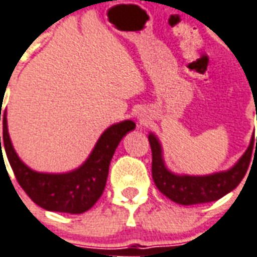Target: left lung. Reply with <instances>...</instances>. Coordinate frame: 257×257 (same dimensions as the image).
Instances as JSON below:
<instances>
[{
	"label": "left lung",
	"instance_id": "left-lung-1",
	"mask_svg": "<svg viewBox=\"0 0 257 257\" xmlns=\"http://www.w3.org/2000/svg\"><path fill=\"white\" fill-rule=\"evenodd\" d=\"M149 143L152 147V156H153L152 175H153L154 184L159 188V191L163 195H166L168 199H171L172 202L185 206L214 202L235 189L246 174L253 149L254 152L257 150L256 138V146H254V139H252L245 154L228 171L217 172L206 177H189V175L181 177V175H174L166 168L161 157V147L154 135H149Z\"/></svg>",
	"mask_w": 257,
	"mask_h": 257
}]
</instances>
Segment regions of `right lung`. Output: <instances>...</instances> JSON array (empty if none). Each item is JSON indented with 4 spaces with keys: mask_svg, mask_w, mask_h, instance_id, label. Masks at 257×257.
<instances>
[{
    "mask_svg": "<svg viewBox=\"0 0 257 257\" xmlns=\"http://www.w3.org/2000/svg\"><path fill=\"white\" fill-rule=\"evenodd\" d=\"M3 136H0V159L3 160L1 142L18 184L36 204L50 211L80 214L94 206L103 195L108 168L118 143L129 131L135 129L134 121H123L107 129L98 139L94 150L85 164L68 174H41L32 171L16 156L11 143L7 114H1Z\"/></svg>",
    "mask_w": 257,
    "mask_h": 257,
    "instance_id": "1",
    "label": "right lung"
}]
</instances>
